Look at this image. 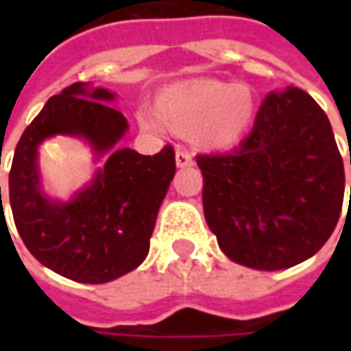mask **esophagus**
Returning <instances> with one entry per match:
<instances>
[{
  "label": "esophagus",
  "instance_id": "obj_1",
  "mask_svg": "<svg viewBox=\"0 0 351 351\" xmlns=\"http://www.w3.org/2000/svg\"><path fill=\"white\" fill-rule=\"evenodd\" d=\"M193 165V158L188 150L178 148L176 150V167H191Z\"/></svg>",
  "mask_w": 351,
  "mask_h": 351
}]
</instances>
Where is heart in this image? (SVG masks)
I'll list each match as a JSON object with an SVG mask.
<instances>
[{
  "mask_svg": "<svg viewBox=\"0 0 351 351\" xmlns=\"http://www.w3.org/2000/svg\"><path fill=\"white\" fill-rule=\"evenodd\" d=\"M256 116V95L248 84L223 80H197L169 88L158 99V112L141 108L138 125L150 133L169 128L182 133L193 131V141L205 148L237 145Z\"/></svg>",
  "mask_w": 351,
  "mask_h": 351,
  "instance_id": "heart-1",
  "label": "heart"
}]
</instances>
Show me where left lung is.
Masks as SVG:
<instances>
[{
  "mask_svg": "<svg viewBox=\"0 0 351 351\" xmlns=\"http://www.w3.org/2000/svg\"><path fill=\"white\" fill-rule=\"evenodd\" d=\"M197 165L205 220L235 263L293 267L337 228L344 163L329 118L299 88L269 93L250 135L231 152L197 156Z\"/></svg>",
  "mask_w": 351,
  "mask_h": 351,
  "instance_id": "8db88e82",
  "label": "left lung"
}]
</instances>
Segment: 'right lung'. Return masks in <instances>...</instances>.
Returning a JSON list of instances; mask_svg holds the SVG:
<instances>
[{"mask_svg":"<svg viewBox=\"0 0 351 351\" xmlns=\"http://www.w3.org/2000/svg\"><path fill=\"white\" fill-rule=\"evenodd\" d=\"M114 99L88 82L50 97L22 133L9 173L12 218L26 248L50 271L82 284H105L145 261L176 171L173 146L154 156L118 146L130 125L104 103ZM56 134L84 138L96 159L108 158L69 202L50 199L40 188L38 146Z\"/></svg>","mask_w":351,"mask_h":351,"instance_id":"add662e5","label":"right lung"}]
</instances>
